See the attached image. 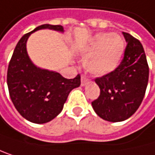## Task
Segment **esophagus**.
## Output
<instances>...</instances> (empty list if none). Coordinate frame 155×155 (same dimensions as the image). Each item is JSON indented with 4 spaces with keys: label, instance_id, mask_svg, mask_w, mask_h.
<instances>
[{
    "label": "esophagus",
    "instance_id": "1",
    "mask_svg": "<svg viewBox=\"0 0 155 155\" xmlns=\"http://www.w3.org/2000/svg\"><path fill=\"white\" fill-rule=\"evenodd\" d=\"M88 81H89V79L87 78V77L84 76V75H83V76L81 77V85H82V86H84V85L88 83Z\"/></svg>",
    "mask_w": 155,
    "mask_h": 155
}]
</instances>
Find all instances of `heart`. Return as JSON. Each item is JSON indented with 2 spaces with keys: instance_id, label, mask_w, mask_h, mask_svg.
<instances>
[{
  "instance_id": "b5f03b06",
  "label": "heart",
  "mask_w": 155,
  "mask_h": 155,
  "mask_svg": "<svg viewBox=\"0 0 155 155\" xmlns=\"http://www.w3.org/2000/svg\"><path fill=\"white\" fill-rule=\"evenodd\" d=\"M124 43L119 35L98 33L80 51L85 58L84 66L87 71L97 76H103L114 71L120 64Z\"/></svg>"
}]
</instances>
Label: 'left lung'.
I'll return each mask as SVG.
<instances>
[{"label": "left lung", "instance_id": "8db88e82", "mask_svg": "<svg viewBox=\"0 0 155 155\" xmlns=\"http://www.w3.org/2000/svg\"><path fill=\"white\" fill-rule=\"evenodd\" d=\"M127 43L124 57L110 73L95 80L100 95L92 102L96 114L105 121L122 122L132 116L140 106L149 80V67L142 45L123 32Z\"/></svg>", "mask_w": 155, "mask_h": 155}]
</instances>
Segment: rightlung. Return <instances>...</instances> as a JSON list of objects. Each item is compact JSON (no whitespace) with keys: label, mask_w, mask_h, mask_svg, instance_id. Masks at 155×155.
<instances>
[{"label":"right lung","mask_w":155,"mask_h":155,"mask_svg":"<svg viewBox=\"0 0 155 155\" xmlns=\"http://www.w3.org/2000/svg\"><path fill=\"white\" fill-rule=\"evenodd\" d=\"M63 33L60 25H41L22 36L17 43L7 71V85L17 111L28 121L45 124L57 117L72 89L81 84V76L66 79L57 71L37 67L27 52V41L40 29Z\"/></svg>","instance_id":"add662e5"}]
</instances>
